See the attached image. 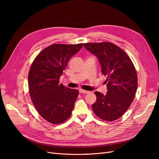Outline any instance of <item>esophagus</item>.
Returning a JSON list of instances; mask_svg holds the SVG:
<instances>
[{"label": "esophagus", "instance_id": "obj_1", "mask_svg": "<svg viewBox=\"0 0 159 159\" xmlns=\"http://www.w3.org/2000/svg\"><path fill=\"white\" fill-rule=\"evenodd\" d=\"M79 92H80V93H88L89 91L80 89H79Z\"/></svg>", "mask_w": 159, "mask_h": 159}]
</instances>
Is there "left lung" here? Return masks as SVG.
I'll use <instances>...</instances> for the list:
<instances>
[{
	"label": "left lung",
	"instance_id": "1",
	"mask_svg": "<svg viewBox=\"0 0 159 159\" xmlns=\"http://www.w3.org/2000/svg\"><path fill=\"white\" fill-rule=\"evenodd\" d=\"M84 47L98 58L102 72L107 75V92L95 91L94 113L104 121H113L126 112L135 96L138 80L135 68L128 55L113 43H85Z\"/></svg>",
	"mask_w": 159,
	"mask_h": 159
}]
</instances>
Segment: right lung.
<instances>
[{"mask_svg":"<svg viewBox=\"0 0 159 159\" xmlns=\"http://www.w3.org/2000/svg\"><path fill=\"white\" fill-rule=\"evenodd\" d=\"M83 45H50L32 62L28 74L30 98L38 113L50 123L66 121L74 107L79 91L60 84V78L70 59Z\"/></svg>","mask_w":159,"mask_h":159,"instance_id":"1","label":"right lung"}]
</instances>
